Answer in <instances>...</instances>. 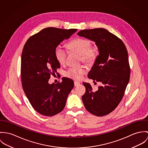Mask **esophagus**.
Segmentation results:
<instances>
[{"label":"esophagus","instance_id":"obj_1","mask_svg":"<svg viewBox=\"0 0 148 148\" xmlns=\"http://www.w3.org/2000/svg\"><path fill=\"white\" fill-rule=\"evenodd\" d=\"M79 84H80V83H79V82H76V81L74 82V86H75V87L78 86H79Z\"/></svg>","mask_w":148,"mask_h":148}]
</instances>
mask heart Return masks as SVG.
I'll list each match as a JSON object with an SVG mask.
<instances>
[{
    "label": "heart",
    "instance_id": "heart-1",
    "mask_svg": "<svg viewBox=\"0 0 148 148\" xmlns=\"http://www.w3.org/2000/svg\"><path fill=\"white\" fill-rule=\"evenodd\" d=\"M68 46L70 50L80 53L82 56L81 61L86 64H92L97 58V50L91 48V43L88 40L81 38H76L70 41ZM54 55L57 61L60 64H64L66 62L67 50L62 45H58L55 48ZM85 70L86 68L84 66H73L66 71L65 74L70 78L78 80L84 73Z\"/></svg>",
    "mask_w": 148,
    "mask_h": 148
}]
</instances>
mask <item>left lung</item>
I'll return each instance as SVG.
<instances>
[{
  "label": "left lung",
  "mask_w": 148,
  "mask_h": 148,
  "mask_svg": "<svg viewBox=\"0 0 148 148\" xmlns=\"http://www.w3.org/2000/svg\"><path fill=\"white\" fill-rule=\"evenodd\" d=\"M77 34L95 42L99 52L88 77L102 86L94 91L90 84L83 83L86 87L84 106L93 115H108L121 101L130 81L127 50L121 40L104 28L84 29Z\"/></svg>",
  "instance_id": "obj_1"
}]
</instances>
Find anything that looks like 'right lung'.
I'll return each instance as SVG.
<instances>
[{
	"label": "right lung",
	"mask_w": 148,
	"mask_h": 148,
	"mask_svg": "<svg viewBox=\"0 0 148 148\" xmlns=\"http://www.w3.org/2000/svg\"><path fill=\"white\" fill-rule=\"evenodd\" d=\"M77 29H63L49 27L31 36L23 48L21 60V78L23 90L33 108L41 115L52 116L61 112L74 87L67 78L50 84V75L60 68L54 50Z\"/></svg>",
	"instance_id": "add662e5"
}]
</instances>
